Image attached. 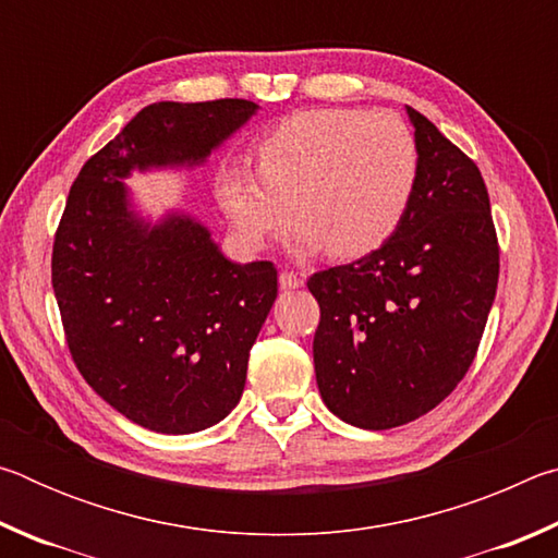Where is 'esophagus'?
Instances as JSON below:
<instances>
[{
	"label": "esophagus",
	"mask_w": 558,
	"mask_h": 558,
	"mask_svg": "<svg viewBox=\"0 0 558 558\" xmlns=\"http://www.w3.org/2000/svg\"><path fill=\"white\" fill-rule=\"evenodd\" d=\"M278 280H280L282 290H298V288L305 286V280H302L298 272H292V270H282Z\"/></svg>",
	"instance_id": "esophagus-1"
}]
</instances>
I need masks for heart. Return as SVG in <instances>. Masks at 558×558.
<instances>
[{"mask_svg":"<svg viewBox=\"0 0 558 558\" xmlns=\"http://www.w3.org/2000/svg\"><path fill=\"white\" fill-rule=\"evenodd\" d=\"M418 179L413 132L391 112L319 108L295 112L263 137L258 172L226 169L219 202L248 245L300 226L292 251L366 256L391 239Z\"/></svg>","mask_w":558,"mask_h":558,"instance_id":"heart-1","label":"heart"}]
</instances>
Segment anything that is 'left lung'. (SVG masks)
Segmentation results:
<instances>
[{"label":"left lung","mask_w":558,"mask_h":558,"mask_svg":"<svg viewBox=\"0 0 558 558\" xmlns=\"http://www.w3.org/2000/svg\"><path fill=\"white\" fill-rule=\"evenodd\" d=\"M418 179L399 229L349 266L315 272L317 389L364 430L403 426L456 389L475 359L499 278L497 233L477 165L405 108Z\"/></svg>","instance_id":"1"}]
</instances>
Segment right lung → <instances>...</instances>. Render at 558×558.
<instances>
[{
	"mask_svg": "<svg viewBox=\"0 0 558 558\" xmlns=\"http://www.w3.org/2000/svg\"><path fill=\"white\" fill-rule=\"evenodd\" d=\"M256 112L239 98L153 102L69 192L51 258L65 342L93 391L147 430L184 436L235 409L278 270L229 260L184 211L149 221L122 179L204 167Z\"/></svg>",
	"mask_w": 558,
	"mask_h": 558,
	"instance_id": "add662e5",
	"label": "right lung"
}]
</instances>
